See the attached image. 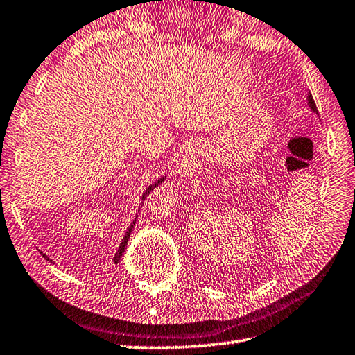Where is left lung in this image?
I'll use <instances>...</instances> for the list:
<instances>
[{
	"label": "left lung",
	"instance_id": "1",
	"mask_svg": "<svg viewBox=\"0 0 355 355\" xmlns=\"http://www.w3.org/2000/svg\"><path fill=\"white\" fill-rule=\"evenodd\" d=\"M306 102H307V106H309V108H311V111H313V112H315V114H318L317 106H315V102H313L311 91H307V98H306Z\"/></svg>",
	"mask_w": 355,
	"mask_h": 355
}]
</instances>
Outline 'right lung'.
Wrapping results in <instances>:
<instances>
[{
    "instance_id": "obj_1",
    "label": "right lung",
    "mask_w": 355,
    "mask_h": 355,
    "mask_svg": "<svg viewBox=\"0 0 355 355\" xmlns=\"http://www.w3.org/2000/svg\"><path fill=\"white\" fill-rule=\"evenodd\" d=\"M165 179H166V176H162V178H160V179H157L155 184H151V185L148 187V189H146V190L144 191V195H142V202H140V204H139V209H137V211H136V215H137V213H139L140 210H142L144 200L146 199V196H148V195H150V193H151L153 190H155L157 185H160V184H162ZM136 219H137V216H135V219H132V223H131V225L128 227V229H126V233H125V236H123V239H122V243H120V245H119V250L116 252V255H114V263H119V261H120V258H122V255H123V252H125V247H126V245H128V239H130V235H131V232H132V229H135V225H136ZM40 253H42V255H43V257H44L46 259H48V261H51V263H52V259H51V258H49L48 255H44V253H43V252H40Z\"/></svg>"
}]
</instances>
